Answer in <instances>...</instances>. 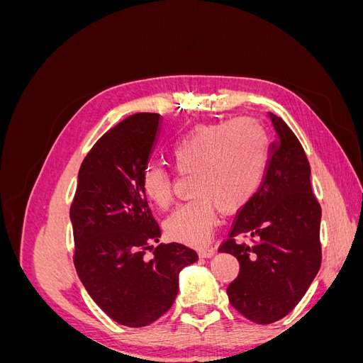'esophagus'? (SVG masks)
<instances>
[{"mask_svg":"<svg viewBox=\"0 0 363 363\" xmlns=\"http://www.w3.org/2000/svg\"><path fill=\"white\" fill-rule=\"evenodd\" d=\"M215 252H216V250H215L213 247H208V248H203V250H200V251H199V256H200V257H203V259H208V257L215 256Z\"/></svg>","mask_w":363,"mask_h":363,"instance_id":"obj_1","label":"esophagus"}]
</instances>
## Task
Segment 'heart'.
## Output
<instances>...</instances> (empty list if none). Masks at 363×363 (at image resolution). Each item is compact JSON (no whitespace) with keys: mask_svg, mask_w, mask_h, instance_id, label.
<instances>
[{"mask_svg":"<svg viewBox=\"0 0 363 363\" xmlns=\"http://www.w3.org/2000/svg\"><path fill=\"white\" fill-rule=\"evenodd\" d=\"M174 167L191 177L194 199L167 221V235L188 245H204L218 224V208L233 213L257 194L268 167V140L256 121L201 124L180 136L171 148ZM142 191L160 208L172 203L171 174L151 164L142 174Z\"/></svg>","mask_w":363,"mask_h":363,"instance_id":"obj_1","label":"heart"}]
</instances>
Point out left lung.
<instances>
[{
	"label": "left lung",
	"mask_w": 363,
	"mask_h": 363,
	"mask_svg": "<svg viewBox=\"0 0 363 363\" xmlns=\"http://www.w3.org/2000/svg\"><path fill=\"white\" fill-rule=\"evenodd\" d=\"M269 118L277 139L265 179L219 247L239 262L227 288L230 304L257 324L286 316L321 267V206L312 192L309 160L288 124L274 113Z\"/></svg>",
	"instance_id": "left-lung-1"
}]
</instances>
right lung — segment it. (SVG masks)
<instances>
[{
    "label": "right lung",
    "instance_id": "right-lung-1",
    "mask_svg": "<svg viewBox=\"0 0 363 363\" xmlns=\"http://www.w3.org/2000/svg\"><path fill=\"white\" fill-rule=\"evenodd\" d=\"M159 128L160 115L136 113L98 139L80 167L69 211L77 274L100 309L127 327L148 325L168 312L180 271L199 260L183 244L155 247L160 228L142 174Z\"/></svg>",
    "mask_w": 363,
    "mask_h": 363
}]
</instances>
